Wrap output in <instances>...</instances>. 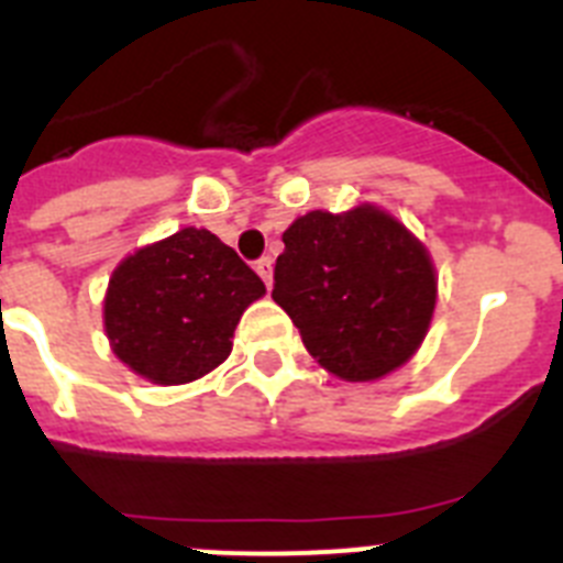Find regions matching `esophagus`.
I'll list each match as a JSON object with an SVG mask.
<instances>
[{"instance_id": "esophagus-1", "label": "esophagus", "mask_w": 563, "mask_h": 563, "mask_svg": "<svg viewBox=\"0 0 563 563\" xmlns=\"http://www.w3.org/2000/svg\"><path fill=\"white\" fill-rule=\"evenodd\" d=\"M256 273L262 276V282H265L267 287L273 285V258L271 256H262L256 262Z\"/></svg>"}]
</instances>
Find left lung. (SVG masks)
Wrapping results in <instances>:
<instances>
[{
	"instance_id": "1",
	"label": "left lung",
	"mask_w": 563,
	"mask_h": 563,
	"mask_svg": "<svg viewBox=\"0 0 563 563\" xmlns=\"http://www.w3.org/2000/svg\"><path fill=\"white\" fill-rule=\"evenodd\" d=\"M282 242L273 301L327 372L369 383L411 361L434 318L437 273L409 228L363 202L305 213Z\"/></svg>"
}]
</instances>
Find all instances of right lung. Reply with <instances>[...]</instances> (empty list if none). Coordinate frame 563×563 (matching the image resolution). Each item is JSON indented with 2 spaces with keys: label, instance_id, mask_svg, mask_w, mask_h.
<instances>
[{
  "label": "right lung",
  "instance_id": "add662e5",
  "mask_svg": "<svg viewBox=\"0 0 563 563\" xmlns=\"http://www.w3.org/2000/svg\"><path fill=\"white\" fill-rule=\"evenodd\" d=\"M262 278L206 228H183L137 247L112 271L103 330L123 366L157 386H180L217 369Z\"/></svg>",
  "mask_w": 563,
  "mask_h": 563
}]
</instances>
